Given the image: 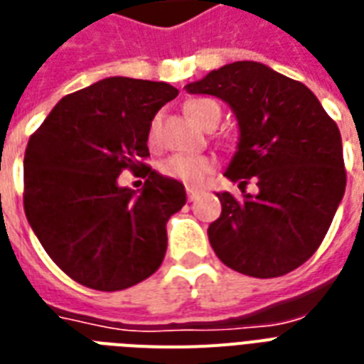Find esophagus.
Returning a JSON list of instances; mask_svg holds the SVG:
<instances>
[{"mask_svg":"<svg viewBox=\"0 0 364 364\" xmlns=\"http://www.w3.org/2000/svg\"><path fill=\"white\" fill-rule=\"evenodd\" d=\"M186 193H188V200H196L197 197H199L200 191L197 190V188H188V190H186Z\"/></svg>","mask_w":364,"mask_h":364,"instance_id":"1","label":"esophagus"}]
</instances>
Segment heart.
<instances>
[{
    "instance_id": "b5f03b06",
    "label": "heart",
    "mask_w": 364,
    "mask_h": 364,
    "mask_svg": "<svg viewBox=\"0 0 364 364\" xmlns=\"http://www.w3.org/2000/svg\"><path fill=\"white\" fill-rule=\"evenodd\" d=\"M186 112L203 127H206L214 120L220 122L222 118L220 105L208 97L190 100L186 103ZM158 127L159 114H156L150 124V133H148V141L152 144L158 141ZM214 167H216V161L206 154H173L159 164V173L167 178L178 180L186 186H199L214 171Z\"/></svg>"
}]
</instances>
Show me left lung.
Here are the masks:
<instances>
[{
	"label": "left lung",
	"mask_w": 364,
	"mask_h": 364,
	"mask_svg": "<svg viewBox=\"0 0 364 364\" xmlns=\"http://www.w3.org/2000/svg\"><path fill=\"white\" fill-rule=\"evenodd\" d=\"M231 105L240 126L225 176L242 196L218 193L208 240L222 263L254 278L291 272L314 255L346 190L336 122L299 80L257 62H235L186 86ZM250 178L260 190L245 191Z\"/></svg>",
	"instance_id": "left-lung-1"
}]
</instances>
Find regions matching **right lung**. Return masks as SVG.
Instances as JSON below:
<instances>
[{"instance_id": "obj_1", "label": "right lung", "mask_w": 364, "mask_h": 364, "mask_svg": "<svg viewBox=\"0 0 364 364\" xmlns=\"http://www.w3.org/2000/svg\"><path fill=\"white\" fill-rule=\"evenodd\" d=\"M178 90L167 82L103 78L65 95L30 136L24 210L50 259L78 284L120 291L159 269L167 222L186 205L178 180L144 164L150 124ZM143 168L141 194L122 170Z\"/></svg>"}]
</instances>
